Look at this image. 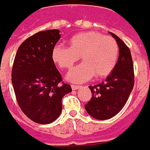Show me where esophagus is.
<instances>
[{
	"mask_svg": "<svg viewBox=\"0 0 150 150\" xmlns=\"http://www.w3.org/2000/svg\"><path fill=\"white\" fill-rule=\"evenodd\" d=\"M71 87H72V89H73V90H79L81 88L80 86H76V85H72L71 86Z\"/></svg>",
	"mask_w": 150,
	"mask_h": 150,
	"instance_id": "34e87169",
	"label": "esophagus"
}]
</instances>
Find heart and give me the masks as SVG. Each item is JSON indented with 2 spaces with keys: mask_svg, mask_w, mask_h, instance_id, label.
Instances as JSON below:
<instances>
[{
  "mask_svg": "<svg viewBox=\"0 0 150 150\" xmlns=\"http://www.w3.org/2000/svg\"><path fill=\"white\" fill-rule=\"evenodd\" d=\"M53 61L62 69H69L80 57L82 64L70 70L66 79L81 83L92 77L103 78L113 71L119 57V46L112 37L94 31L78 33L69 40V47L56 44L52 52Z\"/></svg>",
  "mask_w": 150,
  "mask_h": 150,
  "instance_id": "1",
  "label": "heart"
}]
</instances>
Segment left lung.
Returning a JSON list of instances; mask_svg holds the SVG:
<instances>
[{
    "label": "left lung",
    "instance_id": "obj_1",
    "mask_svg": "<svg viewBox=\"0 0 150 150\" xmlns=\"http://www.w3.org/2000/svg\"><path fill=\"white\" fill-rule=\"evenodd\" d=\"M109 33L119 46L117 63L104 81L89 86L92 98L85 105L87 113L100 120L111 119L121 111L134 86L133 63L130 49L117 35Z\"/></svg>",
    "mask_w": 150,
    "mask_h": 150
}]
</instances>
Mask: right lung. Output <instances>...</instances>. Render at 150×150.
<instances>
[{
  "label": "right lung",
  "mask_w": 150,
  "mask_h": 150,
  "mask_svg": "<svg viewBox=\"0 0 150 150\" xmlns=\"http://www.w3.org/2000/svg\"><path fill=\"white\" fill-rule=\"evenodd\" d=\"M60 39L59 30L39 31L26 39L17 51L12 84L22 112L41 124L55 121L62 111V98L72 91L62 82L52 57Z\"/></svg>",
  "instance_id": "add662e5"
}]
</instances>
